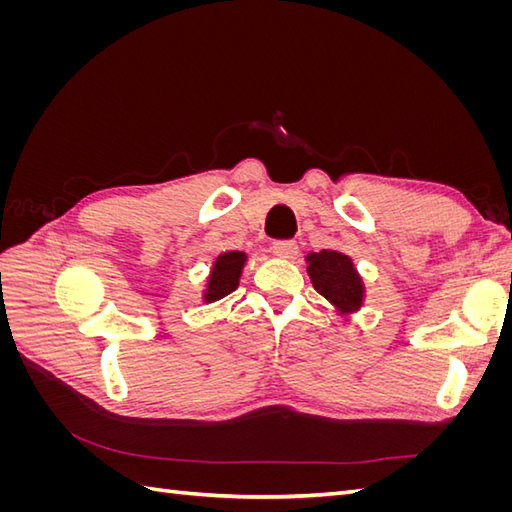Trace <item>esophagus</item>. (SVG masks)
I'll return each mask as SVG.
<instances>
[{"label": "esophagus", "instance_id": "esophagus-1", "mask_svg": "<svg viewBox=\"0 0 512 512\" xmlns=\"http://www.w3.org/2000/svg\"><path fill=\"white\" fill-rule=\"evenodd\" d=\"M273 254L280 256V258H286V260H292L294 256L299 254V245H297V241H292V239L275 241L273 243Z\"/></svg>", "mask_w": 512, "mask_h": 512}]
</instances>
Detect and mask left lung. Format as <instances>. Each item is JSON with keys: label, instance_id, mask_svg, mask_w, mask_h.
I'll list each match as a JSON object with an SVG mask.
<instances>
[{"label": "left lung", "instance_id": "1", "mask_svg": "<svg viewBox=\"0 0 512 512\" xmlns=\"http://www.w3.org/2000/svg\"><path fill=\"white\" fill-rule=\"evenodd\" d=\"M307 275L316 292L331 303L337 316L350 318L365 303V282L354 260L339 250H320L305 256Z\"/></svg>", "mask_w": 512, "mask_h": 512}]
</instances>
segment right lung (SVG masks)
Instances as JSON below:
<instances>
[{
  "label": "right lung",
  "mask_w": 512,
  "mask_h": 512,
  "mask_svg": "<svg viewBox=\"0 0 512 512\" xmlns=\"http://www.w3.org/2000/svg\"><path fill=\"white\" fill-rule=\"evenodd\" d=\"M245 262H247V254L239 250H230L215 256L211 271L207 275L205 290H203V303H215L224 299L226 294L235 292L239 288Z\"/></svg>",
  "instance_id": "right-lung-1"
}]
</instances>
